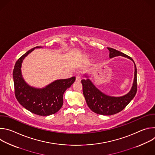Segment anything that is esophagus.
Instances as JSON below:
<instances>
[{
	"label": "esophagus",
	"mask_w": 155,
	"mask_h": 155,
	"mask_svg": "<svg viewBox=\"0 0 155 155\" xmlns=\"http://www.w3.org/2000/svg\"><path fill=\"white\" fill-rule=\"evenodd\" d=\"M76 81H81V77H80L79 75L76 76Z\"/></svg>",
	"instance_id": "1"
}]
</instances>
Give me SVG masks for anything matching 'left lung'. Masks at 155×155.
I'll use <instances>...</instances> for the list:
<instances>
[{"mask_svg": "<svg viewBox=\"0 0 155 155\" xmlns=\"http://www.w3.org/2000/svg\"><path fill=\"white\" fill-rule=\"evenodd\" d=\"M107 48L110 51L109 56L110 58L122 56L133 61L130 57L118 50L112 48ZM81 83L83 85V93L87 105L93 112L102 115H114L123 110L136 94L137 90L136 65L135 64L133 86L130 92L124 96L116 97L107 96L96 87L89 79H83Z\"/></svg>", "mask_w": 155, "mask_h": 155, "instance_id": "obj_1", "label": "left lung"}]
</instances>
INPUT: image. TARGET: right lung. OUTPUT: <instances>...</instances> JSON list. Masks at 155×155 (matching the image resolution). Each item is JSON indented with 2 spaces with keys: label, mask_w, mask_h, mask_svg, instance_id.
I'll use <instances>...</instances> for the list:
<instances>
[{
  "label": "right lung",
  "mask_w": 155,
  "mask_h": 155,
  "mask_svg": "<svg viewBox=\"0 0 155 155\" xmlns=\"http://www.w3.org/2000/svg\"><path fill=\"white\" fill-rule=\"evenodd\" d=\"M34 48L27 51L15 63L13 71L15 94L19 103L31 112L40 116H48L56 114L62 107L63 94L74 83L75 77L56 80L42 89L29 86L22 77L21 67L24 58Z\"/></svg>",
  "instance_id": "obj_1"
}]
</instances>
